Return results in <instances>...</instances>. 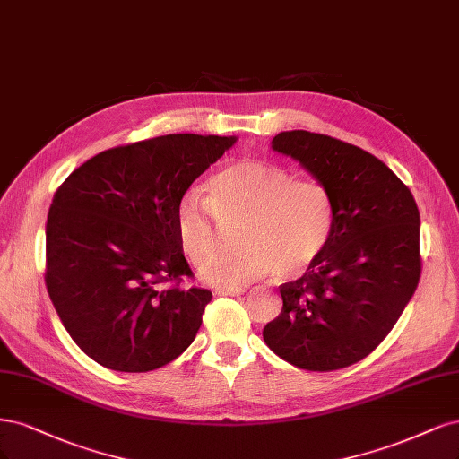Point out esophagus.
Masks as SVG:
<instances>
[{
	"instance_id": "obj_1",
	"label": "esophagus",
	"mask_w": 459,
	"mask_h": 459,
	"mask_svg": "<svg viewBox=\"0 0 459 459\" xmlns=\"http://www.w3.org/2000/svg\"><path fill=\"white\" fill-rule=\"evenodd\" d=\"M213 293L215 295H242L244 290L242 288H215Z\"/></svg>"
}]
</instances>
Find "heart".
Listing matches in <instances>:
<instances>
[{
  "instance_id": "obj_1",
  "label": "heart",
  "mask_w": 459,
  "mask_h": 459,
  "mask_svg": "<svg viewBox=\"0 0 459 459\" xmlns=\"http://www.w3.org/2000/svg\"><path fill=\"white\" fill-rule=\"evenodd\" d=\"M239 221L232 250L207 255L216 241V223ZM335 223L326 186L295 179L267 161L242 160L215 171L205 195L188 190L175 208L177 242L190 263H202L210 284L238 288L273 271L291 278L307 271L326 249Z\"/></svg>"
}]
</instances>
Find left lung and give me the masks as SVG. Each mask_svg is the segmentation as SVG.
<instances>
[{
    "label": "left lung",
    "mask_w": 459,
    "mask_h": 459,
    "mask_svg": "<svg viewBox=\"0 0 459 459\" xmlns=\"http://www.w3.org/2000/svg\"><path fill=\"white\" fill-rule=\"evenodd\" d=\"M273 151L291 156L326 186L335 223L324 254L301 278L280 286L284 305L263 339L301 369L347 368L387 337L418 288L416 200L381 160L339 139L284 131Z\"/></svg>",
    "instance_id": "obj_1"
}]
</instances>
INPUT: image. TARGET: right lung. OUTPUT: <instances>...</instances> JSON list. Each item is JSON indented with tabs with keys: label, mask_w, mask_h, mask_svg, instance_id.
Wrapping results in <instances>:
<instances>
[{
	"label": "right lung",
	"mask_w": 459,
	"mask_h": 459,
	"mask_svg": "<svg viewBox=\"0 0 459 459\" xmlns=\"http://www.w3.org/2000/svg\"><path fill=\"white\" fill-rule=\"evenodd\" d=\"M236 137L177 133L116 146L56 188L46 227V286L87 357L116 372H151L195 342L212 291L192 271L173 217L195 179Z\"/></svg>",
	"instance_id": "obj_1"
}]
</instances>
